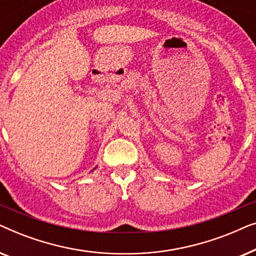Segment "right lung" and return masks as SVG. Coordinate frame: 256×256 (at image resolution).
<instances>
[{
    "label": "right lung",
    "instance_id": "obj_1",
    "mask_svg": "<svg viewBox=\"0 0 256 256\" xmlns=\"http://www.w3.org/2000/svg\"><path fill=\"white\" fill-rule=\"evenodd\" d=\"M94 169H96V168H94Z\"/></svg>",
    "mask_w": 256,
    "mask_h": 256
}]
</instances>
